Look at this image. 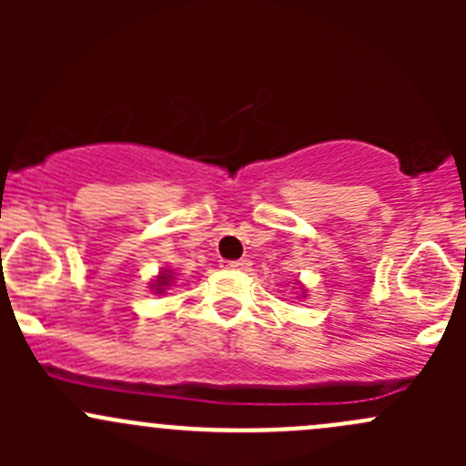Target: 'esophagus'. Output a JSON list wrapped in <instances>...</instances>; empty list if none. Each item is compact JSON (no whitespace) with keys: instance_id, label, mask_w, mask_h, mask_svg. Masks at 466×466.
<instances>
[{"instance_id":"obj_1","label":"esophagus","mask_w":466,"mask_h":466,"mask_svg":"<svg viewBox=\"0 0 466 466\" xmlns=\"http://www.w3.org/2000/svg\"><path fill=\"white\" fill-rule=\"evenodd\" d=\"M238 266H241V263H238V261H228V259H220V268H223V270H237Z\"/></svg>"}]
</instances>
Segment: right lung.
<instances>
[{
    "instance_id": "1",
    "label": "right lung",
    "mask_w": 466,
    "mask_h": 466,
    "mask_svg": "<svg viewBox=\"0 0 466 466\" xmlns=\"http://www.w3.org/2000/svg\"><path fill=\"white\" fill-rule=\"evenodd\" d=\"M171 284H173V272L171 270H162L157 277H155V281L150 284V289H153V293L162 295L164 290H167Z\"/></svg>"
}]
</instances>
